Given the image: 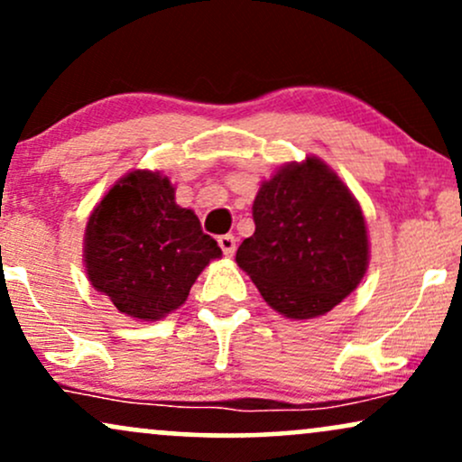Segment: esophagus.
Segmentation results:
<instances>
[{"mask_svg": "<svg viewBox=\"0 0 462 462\" xmlns=\"http://www.w3.org/2000/svg\"><path fill=\"white\" fill-rule=\"evenodd\" d=\"M219 247H221V252L226 254V256H232V254L236 252V238L232 235L219 236Z\"/></svg>", "mask_w": 462, "mask_h": 462, "instance_id": "obj_1", "label": "esophagus"}]
</instances>
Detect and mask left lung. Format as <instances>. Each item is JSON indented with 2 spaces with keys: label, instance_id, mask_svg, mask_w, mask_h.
I'll return each instance as SVG.
<instances>
[{
  "label": "left lung",
  "instance_id": "obj_1",
  "mask_svg": "<svg viewBox=\"0 0 462 462\" xmlns=\"http://www.w3.org/2000/svg\"><path fill=\"white\" fill-rule=\"evenodd\" d=\"M252 215L256 230L238 245L236 264L289 319L330 312L367 272L360 204L317 156L284 164L264 180Z\"/></svg>",
  "mask_w": 462,
  "mask_h": 462
}]
</instances>
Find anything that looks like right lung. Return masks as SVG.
<instances>
[{
	"mask_svg": "<svg viewBox=\"0 0 462 462\" xmlns=\"http://www.w3.org/2000/svg\"><path fill=\"white\" fill-rule=\"evenodd\" d=\"M221 249L161 171L134 169L93 208L84 230L88 282L132 319L158 321L184 304Z\"/></svg>",
	"mask_w": 462,
	"mask_h": 462,
	"instance_id": "obj_1",
	"label": "right lung"
}]
</instances>
